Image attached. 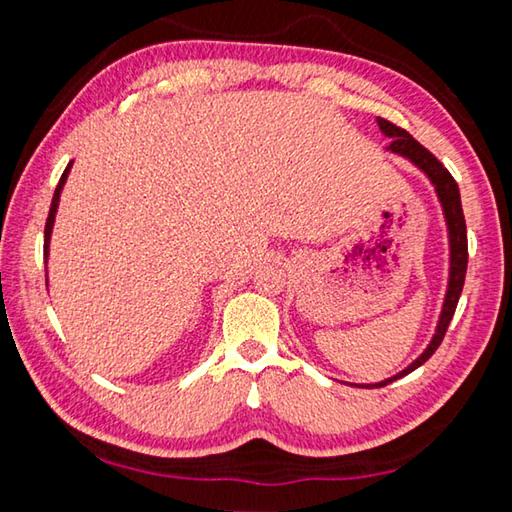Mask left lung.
I'll return each instance as SVG.
<instances>
[{
    "label": "left lung",
    "mask_w": 512,
    "mask_h": 512,
    "mask_svg": "<svg viewBox=\"0 0 512 512\" xmlns=\"http://www.w3.org/2000/svg\"><path fill=\"white\" fill-rule=\"evenodd\" d=\"M379 131L384 133L391 144L386 146V151H391L400 158H406L411 164H415L424 176L429 178V183L436 189V196L440 201V207H443L445 214V225H447V239H449V277H447V291H445V300H443V309H440L438 323H436V332H433L431 341L427 348L422 350V354L415 361H411L404 370L397 372V375L388 377L384 381H377V384H366L359 388H381L391 381L400 379L404 375H409L415 368H420L424 361H427L433 352L438 350V345L443 343V336L449 327V320H452L458 298H461L463 291V282H465V271H467V230H465V216H463V207H461V192H458L456 180L452 178L443 164L436 160V155H431L424 146L413 140V137L404 131V128L391 124V121L379 119Z\"/></svg>",
    "instance_id": "1"
}]
</instances>
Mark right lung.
Here are the masks:
<instances>
[{"instance_id":"1","label":"right lung","mask_w":512,"mask_h":512,"mask_svg":"<svg viewBox=\"0 0 512 512\" xmlns=\"http://www.w3.org/2000/svg\"><path fill=\"white\" fill-rule=\"evenodd\" d=\"M74 162L67 164V169L63 171V176H60L58 185H56V192L54 198H51V207H49V216H47V225H45V264L49 259V241H51V232H54V223H56V212H58V203H60V194H63V187L67 183V176H69V169H72Z\"/></svg>"}]
</instances>
